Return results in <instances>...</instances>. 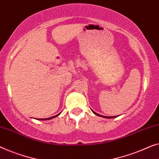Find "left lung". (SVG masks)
<instances>
[{
  "instance_id": "left-lung-1",
  "label": "left lung",
  "mask_w": 159,
  "mask_h": 159,
  "mask_svg": "<svg viewBox=\"0 0 159 159\" xmlns=\"http://www.w3.org/2000/svg\"><path fill=\"white\" fill-rule=\"evenodd\" d=\"M92 111H93V112L95 115H97V116H100V117H102V118H117V117H118V116H101V115L97 113V112H95V111H93V110L91 109Z\"/></svg>"
}]
</instances>
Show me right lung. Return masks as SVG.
I'll return each mask as SVG.
<instances>
[{
	"mask_svg": "<svg viewBox=\"0 0 159 159\" xmlns=\"http://www.w3.org/2000/svg\"><path fill=\"white\" fill-rule=\"evenodd\" d=\"M60 113H61V112H59V114L56 115V116H52V117H50V118H36V120H50V119H52V118H56V117L59 116V115H60Z\"/></svg>",
	"mask_w": 159,
	"mask_h": 159,
	"instance_id": "right-lung-1",
	"label": "right lung"
}]
</instances>
